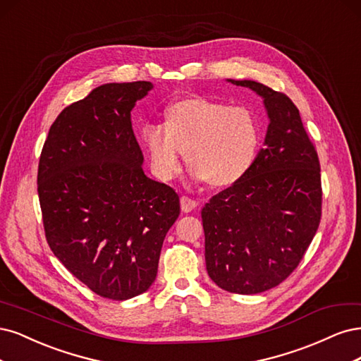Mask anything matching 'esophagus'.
I'll return each instance as SVG.
<instances>
[{"label":"esophagus","mask_w":361,"mask_h":361,"mask_svg":"<svg viewBox=\"0 0 361 361\" xmlns=\"http://www.w3.org/2000/svg\"><path fill=\"white\" fill-rule=\"evenodd\" d=\"M196 207H197V202H196L195 200H192V197H189V196H181V210H183L184 213L193 212Z\"/></svg>","instance_id":"1"}]
</instances>
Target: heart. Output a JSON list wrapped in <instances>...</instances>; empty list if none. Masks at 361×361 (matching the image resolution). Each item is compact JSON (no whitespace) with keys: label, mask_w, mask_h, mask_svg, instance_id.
I'll use <instances>...</instances> for the list:
<instances>
[{"label":"heart","mask_w":361,"mask_h":361,"mask_svg":"<svg viewBox=\"0 0 361 361\" xmlns=\"http://www.w3.org/2000/svg\"><path fill=\"white\" fill-rule=\"evenodd\" d=\"M142 142L160 180L181 169V151L193 176L210 188L226 189L253 166L261 145V124L252 111L202 97L173 102L164 126L147 124Z\"/></svg>","instance_id":"1"}]
</instances>
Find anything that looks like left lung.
I'll return each instance as SVG.
<instances>
[{"mask_svg": "<svg viewBox=\"0 0 361 361\" xmlns=\"http://www.w3.org/2000/svg\"><path fill=\"white\" fill-rule=\"evenodd\" d=\"M264 97L265 147L238 183L202 208L205 262L212 281L234 294L282 283L303 259L322 212L317 148L285 92L255 80H231Z\"/></svg>", "mask_w": 361, "mask_h": 361, "instance_id": "obj_1", "label": "left lung"}]
</instances>
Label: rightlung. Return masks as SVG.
Instances as JSON below:
<instances>
[{"label":"right lung","instance_id":"right-lung-1","mask_svg":"<svg viewBox=\"0 0 361 361\" xmlns=\"http://www.w3.org/2000/svg\"><path fill=\"white\" fill-rule=\"evenodd\" d=\"M147 80L106 84L58 115L43 144L37 192L46 241L92 293L123 301L154 282L180 196L148 178L130 111Z\"/></svg>","mask_w":361,"mask_h":361}]
</instances>
